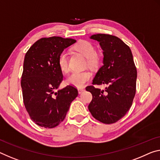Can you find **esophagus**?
Wrapping results in <instances>:
<instances>
[{"instance_id":"obj_1","label":"esophagus","mask_w":160,"mask_h":160,"mask_svg":"<svg viewBox=\"0 0 160 160\" xmlns=\"http://www.w3.org/2000/svg\"><path fill=\"white\" fill-rule=\"evenodd\" d=\"M78 93H79V94L82 93L85 91V90L83 89V88H78Z\"/></svg>"}]
</instances>
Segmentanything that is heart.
Wrapping results in <instances>:
<instances>
[{
    "instance_id": "1",
    "label": "heart",
    "mask_w": 160,
    "mask_h": 160,
    "mask_svg": "<svg viewBox=\"0 0 160 160\" xmlns=\"http://www.w3.org/2000/svg\"><path fill=\"white\" fill-rule=\"evenodd\" d=\"M75 50L82 54L88 58V65L90 67L95 68L100 62V57L96 52L95 48L92 43L88 40H80L75 45ZM58 65L62 72H67L69 70L68 55L65 51H62L58 57ZM92 77L89 71L73 72L67 78V83L76 88H82L85 85Z\"/></svg>"
}]
</instances>
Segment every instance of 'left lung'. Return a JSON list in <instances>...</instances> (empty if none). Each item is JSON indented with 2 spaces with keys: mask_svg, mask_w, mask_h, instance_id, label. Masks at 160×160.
<instances>
[{
  "mask_svg": "<svg viewBox=\"0 0 160 160\" xmlns=\"http://www.w3.org/2000/svg\"><path fill=\"white\" fill-rule=\"evenodd\" d=\"M103 50L102 66L92 80L93 85H106L105 90L88 86L92 95L88 109L93 118L105 124L115 123L125 115L132 104L136 92L137 69L130 48L114 35L96 34Z\"/></svg>",
  "mask_w": 160,
  "mask_h": 160,
  "instance_id": "1",
  "label": "left lung"
}]
</instances>
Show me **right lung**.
Listing matches in <instances>:
<instances>
[{
  "instance_id": "right-lung-1",
  "label": "right lung",
  "mask_w": 160,
  "mask_h": 160,
  "mask_svg": "<svg viewBox=\"0 0 160 160\" xmlns=\"http://www.w3.org/2000/svg\"><path fill=\"white\" fill-rule=\"evenodd\" d=\"M76 42L53 36L38 40L25 55L21 88L25 107L31 120L45 128H53L64 120L78 95L73 86L59 89L63 80L58 57Z\"/></svg>"
}]
</instances>
